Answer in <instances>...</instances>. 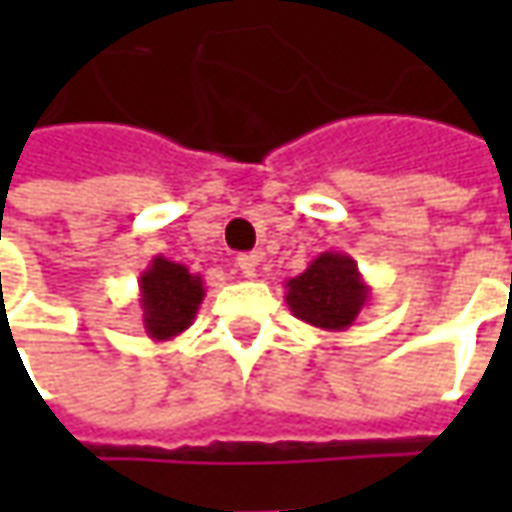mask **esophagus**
I'll return each instance as SVG.
<instances>
[{"label": "esophagus", "instance_id": "1", "mask_svg": "<svg viewBox=\"0 0 512 512\" xmlns=\"http://www.w3.org/2000/svg\"><path fill=\"white\" fill-rule=\"evenodd\" d=\"M235 266H238V271L244 274V277H255L257 274V257L255 255H238L235 257Z\"/></svg>", "mask_w": 512, "mask_h": 512}]
</instances>
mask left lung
Here are the masks:
<instances>
[{
    "mask_svg": "<svg viewBox=\"0 0 512 512\" xmlns=\"http://www.w3.org/2000/svg\"><path fill=\"white\" fill-rule=\"evenodd\" d=\"M373 288L345 252H321L299 277L285 282V301L299 321L323 332H345L365 310Z\"/></svg>",
    "mask_w": 512,
    "mask_h": 512,
    "instance_id": "8db88e82",
    "label": "left lung"
}]
</instances>
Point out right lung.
Masks as SVG:
<instances>
[{
  "label": "right lung",
  "mask_w": 512,
  "mask_h": 512,
  "mask_svg": "<svg viewBox=\"0 0 512 512\" xmlns=\"http://www.w3.org/2000/svg\"><path fill=\"white\" fill-rule=\"evenodd\" d=\"M205 299L200 274L164 255H156L139 274V307L142 326L150 340L164 343L189 329Z\"/></svg>",
  "instance_id": "obj_1"
}]
</instances>
